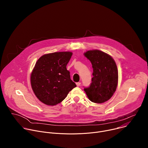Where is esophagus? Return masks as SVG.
Instances as JSON below:
<instances>
[{"label":"esophagus","mask_w":148,"mask_h":148,"mask_svg":"<svg viewBox=\"0 0 148 148\" xmlns=\"http://www.w3.org/2000/svg\"><path fill=\"white\" fill-rule=\"evenodd\" d=\"M76 85H77V87H79V86H81V82H77V83H76Z\"/></svg>","instance_id":"obj_1"}]
</instances>
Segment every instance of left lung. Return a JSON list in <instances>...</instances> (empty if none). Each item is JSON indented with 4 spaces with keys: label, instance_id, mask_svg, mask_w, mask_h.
<instances>
[{
    "label": "left lung",
    "instance_id": "8db88e82",
    "mask_svg": "<svg viewBox=\"0 0 148 148\" xmlns=\"http://www.w3.org/2000/svg\"><path fill=\"white\" fill-rule=\"evenodd\" d=\"M91 62L93 69L92 82L84 88L88 99L101 103L109 100L115 93L118 82V71L114 58L98 50H88L84 53Z\"/></svg>",
    "mask_w": 148,
    "mask_h": 148
}]
</instances>
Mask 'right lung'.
Returning a JSON list of instances; mask_svg holds the SVG:
<instances>
[{"label": "right lung", "mask_w": 148, "mask_h": 148, "mask_svg": "<svg viewBox=\"0 0 148 148\" xmlns=\"http://www.w3.org/2000/svg\"><path fill=\"white\" fill-rule=\"evenodd\" d=\"M72 55L70 51L55 52L42 56L37 61L30 82L35 95L41 102L54 106L76 87L66 69Z\"/></svg>", "instance_id": "right-lung-1"}]
</instances>
